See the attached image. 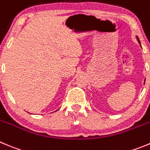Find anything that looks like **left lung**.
I'll list each match as a JSON object with an SVG mask.
<instances>
[{
  "instance_id": "1",
  "label": "left lung",
  "mask_w": 150,
  "mask_h": 150,
  "mask_svg": "<svg viewBox=\"0 0 150 150\" xmlns=\"http://www.w3.org/2000/svg\"><path fill=\"white\" fill-rule=\"evenodd\" d=\"M136 38H137V40H138V43H140V45H141V43H140V40H139V38H138V36H136ZM144 83H145V81H144Z\"/></svg>"
}]
</instances>
